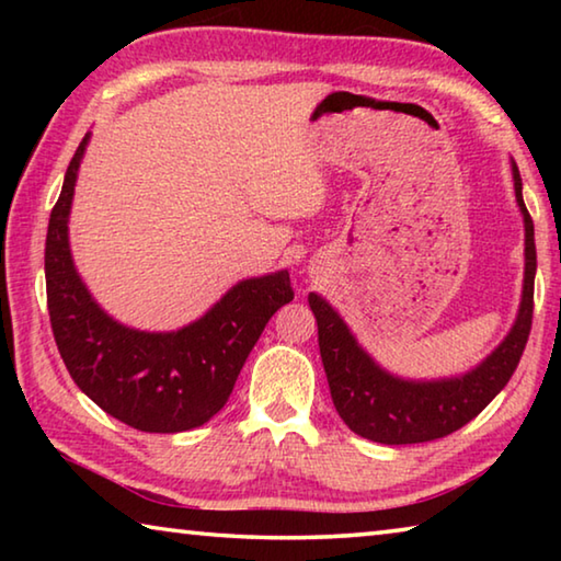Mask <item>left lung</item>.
<instances>
[{"instance_id":"obj_1","label":"left lung","mask_w":561,"mask_h":561,"mask_svg":"<svg viewBox=\"0 0 561 561\" xmlns=\"http://www.w3.org/2000/svg\"><path fill=\"white\" fill-rule=\"evenodd\" d=\"M515 197L525 220V284L515 324L505 341L472 371L438 378V381H408L388 374L358 346L344 319L319 294H309V307L317 317L319 351L329 378L331 401L351 431L360 438L383 445H411L450 435L470 423L515 374L529 339L535 309V225L522 201V178L512 163Z\"/></svg>"}]
</instances>
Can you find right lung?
Wrapping results in <instances>:
<instances>
[{"instance_id": "obj_1", "label": "right lung", "mask_w": 561, "mask_h": 561, "mask_svg": "<svg viewBox=\"0 0 561 561\" xmlns=\"http://www.w3.org/2000/svg\"><path fill=\"white\" fill-rule=\"evenodd\" d=\"M89 138L91 133L66 168L46 232V301L56 346L73 383L121 423L144 433L197 428L227 403L267 321L294 299L289 272L237 282L205 317L178 331L118 324L93 301L69 247L73 185Z\"/></svg>"}]
</instances>
